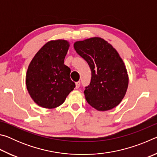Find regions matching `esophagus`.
<instances>
[{"label": "esophagus", "mask_w": 157, "mask_h": 157, "mask_svg": "<svg viewBox=\"0 0 157 157\" xmlns=\"http://www.w3.org/2000/svg\"><path fill=\"white\" fill-rule=\"evenodd\" d=\"M75 87H76V89H79V87L80 86V82H77L76 83H75Z\"/></svg>", "instance_id": "esophagus-1"}]
</instances>
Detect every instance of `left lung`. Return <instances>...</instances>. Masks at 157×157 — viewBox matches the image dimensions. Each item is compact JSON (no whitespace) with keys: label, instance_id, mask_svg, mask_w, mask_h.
I'll list each match as a JSON object with an SVG mask.
<instances>
[{"label":"left lung","instance_id":"obj_1","mask_svg":"<svg viewBox=\"0 0 157 157\" xmlns=\"http://www.w3.org/2000/svg\"><path fill=\"white\" fill-rule=\"evenodd\" d=\"M77 53L86 61L91 71L84 95L98 111H107L120 104L128 86V75L123 59L111 44L94 37L74 44Z\"/></svg>","mask_w":157,"mask_h":157}]
</instances>
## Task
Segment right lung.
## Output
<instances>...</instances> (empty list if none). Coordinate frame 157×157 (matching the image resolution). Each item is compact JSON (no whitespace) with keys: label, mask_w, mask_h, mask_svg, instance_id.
I'll use <instances>...</instances> for the list:
<instances>
[{"label":"right lung","mask_w":157,"mask_h":157,"mask_svg":"<svg viewBox=\"0 0 157 157\" xmlns=\"http://www.w3.org/2000/svg\"><path fill=\"white\" fill-rule=\"evenodd\" d=\"M69 48L67 41L48 42L31 61L26 74V86L31 98L44 108L59 107L75 87L71 69L64 64Z\"/></svg>","instance_id":"obj_1"}]
</instances>
